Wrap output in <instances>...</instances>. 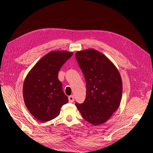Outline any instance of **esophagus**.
<instances>
[{
    "mask_svg": "<svg viewBox=\"0 0 153 153\" xmlns=\"http://www.w3.org/2000/svg\"><path fill=\"white\" fill-rule=\"evenodd\" d=\"M68 100L70 102H73L74 101V97H73V96H69V97H68Z\"/></svg>",
    "mask_w": 153,
    "mask_h": 153,
    "instance_id": "1",
    "label": "esophagus"
}]
</instances>
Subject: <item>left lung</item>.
I'll use <instances>...</instances> for the list:
<instances>
[{"mask_svg": "<svg viewBox=\"0 0 153 153\" xmlns=\"http://www.w3.org/2000/svg\"><path fill=\"white\" fill-rule=\"evenodd\" d=\"M76 57L86 84V99L76 105L85 120L100 125L120 107L123 91L120 74L107 56L93 48L77 51Z\"/></svg>", "mask_w": 153, "mask_h": 153, "instance_id": "left-lung-1", "label": "left lung"}]
</instances>
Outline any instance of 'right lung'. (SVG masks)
Listing matches in <instances>:
<instances>
[{"mask_svg":"<svg viewBox=\"0 0 153 153\" xmlns=\"http://www.w3.org/2000/svg\"><path fill=\"white\" fill-rule=\"evenodd\" d=\"M73 54L66 51H51L41 58L27 74L23 96L25 106L36 120L42 122L53 120L59 115L62 106L68 102L58 73Z\"/></svg>","mask_w":153,"mask_h":153,"instance_id":"obj_1","label":"right lung"}]
</instances>
